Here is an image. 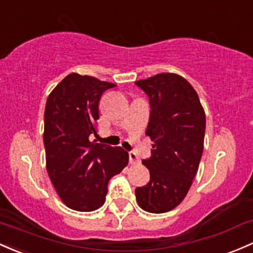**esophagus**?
<instances>
[{
    "label": "esophagus",
    "mask_w": 253,
    "mask_h": 253,
    "mask_svg": "<svg viewBox=\"0 0 253 253\" xmlns=\"http://www.w3.org/2000/svg\"><path fill=\"white\" fill-rule=\"evenodd\" d=\"M129 163H131V165H133V166L139 165V163H140V160L137 157V155H135L134 152H129Z\"/></svg>",
    "instance_id": "obj_1"
}]
</instances>
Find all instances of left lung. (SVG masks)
<instances>
[{
  "mask_svg": "<svg viewBox=\"0 0 253 253\" xmlns=\"http://www.w3.org/2000/svg\"><path fill=\"white\" fill-rule=\"evenodd\" d=\"M135 85L150 98L145 134L154 141L152 156L143 160L150 181L135 188V198L145 211L167 212L184 201L198 171L205 113L193 86L179 74L160 73Z\"/></svg>",
  "mask_w": 253,
  "mask_h": 253,
  "instance_id": "1",
  "label": "left lung"
}]
</instances>
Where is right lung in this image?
<instances>
[{
	"label": "right lung",
	"instance_id": "obj_1",
	"mask_svg": "<svg viewBox=\"0 0 253 253\" xmlns=\"http://www.w3.org/2000/svg\"><path fill=\"white\" fill-rule=\"evenodd\" d=\"M115 84L68 74L50 92L44 112L46 170L68 208L93 211L105 202L108 181L128 165L121 146L90 141L97 134L102 93Z\"/></svg>",
	"mask_w": 253,
	"mask_h": 253
}]
</instances>
